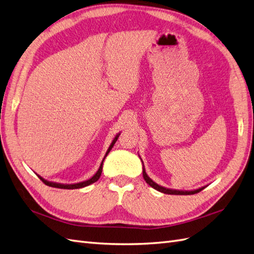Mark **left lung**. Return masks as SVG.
Masks as SVG:
<instances>
[{
	"label": "left lung",
	"instance_id": "left-lung-1",
	"mask_svg": "<svg viewBox=\"0 0 254 254\" xmlns=\"http://www.w3.org/2000/svg\"><path fill=\"white\" fill-rule=\"evenodd\" d=\"M140 157V156H139ZM140 159H141V157H140ZM141 161H142V159H141ZM142 169H143V177H144V180H145V182L149 185L150 187L152 188H154V189H156L157 191H159V192H162V193H167V194H180V195H189V194H194V193H197V192H200L201 190H203L205 187H202V188H198V189H195V190H191V191H183V190H175V189H168V188H164V187H162V186H159L158 184H156L152 178H150L147 174H146V171H145V168H144V163H143V161H142Z\"/></svg>",
	"mask_w": 254,
	"mask_h": 254
}]
</instances>
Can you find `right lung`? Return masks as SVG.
<instances>
[{
    "label": "right lung",
    "mask_w": 254,
    "mask_h": 254,
    "mask_svg": "<svg viewBox=\"0 0 254 254\" xmlns=\"http://www.w3.org/2000/svg\"><path fill=\"white\" fill-rule=\"evenodd\" d=\"M120 134H121V133H118V134L115 135V138L113 139L112 143L110 144V146H109V148H108V150H107V153H106V155H105V157H104V159H102V161H101V163H100L98 171L90 178V180L80 182V183H76V184H61V183H54V182L47 181V180H45V178H43L40 175H38V177L47 185V186L54 187V188H60V189H79V188H83V187H86V186H90L91 184H93V183H95V182H97V181L99 180V177H100L101 172H102V164H104V161H105V159H106V157L108 156L109 153H110V150L112 149V147H113V145L115 144V142L118 141Z\"/></svg>",
    "instance_id": "add662e5"
}]
</instances>
